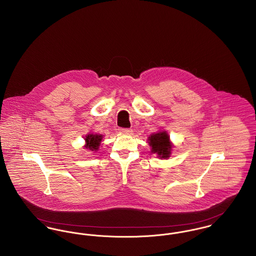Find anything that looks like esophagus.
I'll return each instance as SVG.
<instances>
[{
    "mask_svg": "<svg viewBox=\"0 0 256 256\" xmlns=\"http://www.w3.org/2000/svg\"><path fill=\"white\" fill-rule=\"evenodd\" d=\"M120 132L124 134H132V130H130V128H120Z\"/></svg>",
    "mask_w": 256,
    "mask_h": 256,
    "instance_id": "34e87169",
    "label": "esophagus"
}]
</instances>
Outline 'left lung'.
<instances>
[{"instance_id":"1","label":"left lung","mask_w":256,"mask_h":256,"mask_svg":"<svg viewBox=\"0 0 256 256\" xmlns=\"http://www.w3.org/2000/svg\"><path fill=\"white\" fill-rule=\"evenodd\" d=\"M147 140L151 147V152L156 154L158 158L162 160L170 157L172 143L170 139L168 134L166 130H160L152 134Z\"/></svg>"}]
</instances>
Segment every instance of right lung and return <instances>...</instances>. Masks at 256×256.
<instances>
[{
    "label": "right lung",
    "instance_id": "1",
    "mask_svg": "<svg viewBox=\"0 0 256 256\" xmlns=\"http://www.w3.org/2000/svg\"><path fill=\"white\" fill-rule=\"evenodd\" d=\"M103 136L98 134H88L84 138L86 145L84 146L86 149L90 151H98L101 144Z\"/></svg>",
    "mask_w": 256,
    "mask_h": 256
}]
</instances>
